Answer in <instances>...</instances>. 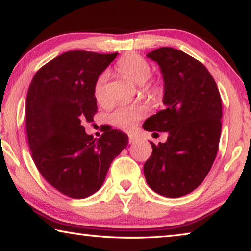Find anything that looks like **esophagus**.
Returning <instances> with one entry per match:
<instances>
[{
  "mask_svg": "<svg viewBox=\"0 0 251 251\" xmlns=\"http://www.w3.org/2000/svg\"><path fill=\"white\" fill-rule=\"evenodd\" d=\"M128 138H129V144H135L141 141V137H139L137 134H129Z\"/></svg>",
  "mask_w": 251,
  "mask_h": 251,
  "instance_id": "obj_1",
  "label": "esophagus"
}]
</instances>
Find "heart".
<instances>
[{
	"label": "heart",
	"instance_id": "heart-1",
	"mask_svg": "<svg viewBox=\"0 0 251 251\" xmlns=\"http://www.w3.org/2000/svg\"><path fill=\"white\" fill-rule=\"evenodd\" d=\"M116 71L134 84L142 85L143 90L147 93L157 94L159 92V87L156 84L145 85L151 75V66L145 58L139 56L137 54H128L122 57L117 62ZM107 78L108 74L104 72L99 76L94 85V96L100 104L107 103L105 87ZM145 113L146 108L142 105L121 106L112 114L110 121L114 125L121 127V128L130 129L145 115Z\"/></svg>",
	"mask_w": 251,
	"mask_h": 251
}]
</instances>
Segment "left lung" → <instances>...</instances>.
I'll list each match as a JSON object with an SVG mask.
<instances>
[{
  "mask_svg": "<svg viewBox=\"0 0 251 251\" xmlns=\"http://www.w3.org/2000/svg\"><path fill=\"white\" fill-rule=\"evenodd\" d=\"M146 56L163 75L165 107L143 127L167 131L168 137L158 145L150 142L144 175L155 193L177 198L196 189L210 171L222 133V99L211 74L188 54L160 48Z\"/></svg>",
  "mask_w": 251,
  "mask_h": 251,
  "instance_id": "1",
  "label": "left lung"
}]
</instances>
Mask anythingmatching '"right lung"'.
I'll use <instances>...</instances> for the list:
<instances>
[{
    "label": "right lung",
    "instance_id": "right-lung-1",
    "mask_svg": "<svg viewBox=\"0 0 251 251\" xmlns=\"http://www.w3.org/2000/svg\"><path fill=\"white\" fill-rule=\"evenodd\" d=\"M118 53L70 50L36 72L26 97V133L41 175L66 196L82 199L104 184L128 136L106 128L100 138L85 133L97 101L94 85Z\"/></svg>",
    "mask_w": 251,
    "mask_h": 251
}]
</instances>
